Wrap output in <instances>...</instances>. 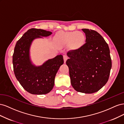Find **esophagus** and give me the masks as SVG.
<instances>
[{
    "instance_id": "obj_1",
    "label": "esophagus",
    "mask_w": 124,
    "mask_h": 124,
    "mask_svg": "<svg viewBox=\"0 0 124 124\" xmlns=\"http://www.w3.org/2000/svg\"><path fill=\"white\" fill-rule=\"evenodd\" d=\"M63 60H64V62L65 63L66 61L67 60V59L68 58V57H67V56H66V55H63Z\"/></svg>"
}]
</instances>
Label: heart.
<instances>
[{"mask_svg":"<svg viewBox=\"0 0 124 124\" xmlns=\"http://www.w3.org/2000/svg\"><path fill=\"white\" fill-rule=\"evenodd\" d=\"M85 40L84 35L81 32H63L57 37V42L61 45L71 43L73 48L79 47L83 44Z\"/></svg>","mask_w":124,"mask_h":124,"instance_id":"b5f03b06","label":"heart"}]
</instances>
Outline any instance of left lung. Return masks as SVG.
Returning a JSON list of instances; mask_svg holds the SVG:
<instances>
[{
    "label": "left lung",
    "mask_w": 124,
    "mask_h": 124,
    "mask_svg": "<svg viewBox=\"0 0 124 124\" xmlns=\"http://www.w3.org/2000/svg\"><path fill=\"white\" fill-rule=\"evenodd\" d=\"M85 43L79 48L67 53L71 83L76 91L92 93L107 83L110 76L112 61L108 44L94 30L82 29Z\"/></svg>",
    "instance_id": "8db88e82"
}]
</instances>
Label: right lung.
Wrapping results in <instances>:
<instances>
[{
    "label": "right lung",
    "instance_id": "obj_1",
    "mask_svg": "<svg viewBox=\"0 0 124 124\" xmlns=\"http://www.w3.org/2000/svg\"><path fill=\"white\" fill-rule=\"evenodd\" d=\"M51 34L45 30L31 28L17 41L14 47L12 62L15 76L24 89L31 94L44 95L51 92L56 73L63 63L62 55L39 67L33 66L30 61L29 47L33 40Z\"/></svg>",
    "mask_w": 124,
    "mask_h": 124
}]
</instances>
